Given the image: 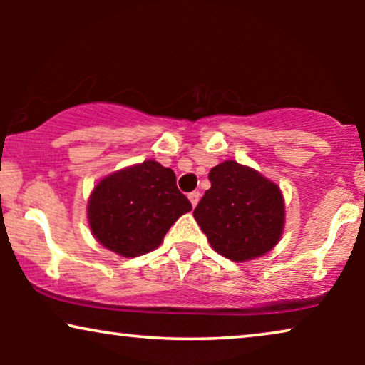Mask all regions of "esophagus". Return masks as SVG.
Returning a JSON list of instances; mask_svg holds the SVG:
<instances>
[{
    "label": "esophagus",
    "instance_id": "obj_1",
    "mask_svg": "<svg viewBox=\"0 0 365 365\" xmlns=\"http://www.w3.org/2000/svg\"><path fill=\"white\" fill-rule=\"evenodd\" d=\"M187 197H189V201H191L192 207H196V204L199 202V197H201V194H199L197 191H192V192L187 194Z\"/></svg>",
    "mask_w": 365,
    "mask_h": 365
}]
</instances>
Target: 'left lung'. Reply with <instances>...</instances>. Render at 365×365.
Instances as JSON below:
<instances>
[{
    "instance_id": "8db88e82",
    "label": "left lung",
    "mask_w": 365,
    "mask_h": 365,
    "mask_svg": "<svg viewBox=\"0 0 365 365\" xmlns=\"http://www.w3.org/2000/svg\"><path fill=\"white\" fill-rule=\"evenodd\" d=\"M209 181L211 189L192 214L214 251L236 262L271 251L284 227V201L276 184L236 161L212 168Z\"/></svg>"
}]
</instances>
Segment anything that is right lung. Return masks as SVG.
Wrapping results in <instances>:
<instances>
[{
	"label": "right lung",
	"instance_id": "1",
	"mask_svg": "<svg viewBox=\"0 0 365 365\" xmlns=\"http://www.w3.org/2000/svg\"><path fill=\"white\" fill-rule=\"evenodd\" d=\"M176 186V174L156 161L126 168L94 186L88 219L109 251L136 257L156 249L179 216L191 211Z\"/></svg>",
	"mask_w": 365,
	"mask_h": 365
}]
</instances>
